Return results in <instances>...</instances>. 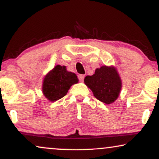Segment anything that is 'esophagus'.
Segmentation results:
<instances>
[{"label": "esophagus", "mask_w": 159, "mask_h": 159, "mask_svg": "<svg viewBox=\"0 0 159 159\" xmlns=\"http://www.w3.org/2000/svg\"><path fill=\"white\" fill-rule=\"evenodd\" d=\"M78 78H79L80 81L82 82V81H83L84 78V75H78Z\"/></svg>", "instance_id": "34e87169"}]
</instances>
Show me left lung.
I'll return each mask as SVG.
<instances>
[{"label": "left lung", "mask_w": 159, "mask_h": 159, "mask_svg": "<svg viewBox=\"0 0 159 159\" xmlns=\"http://www.w3.org/2000/svg\"><path fill=\"white\" fill-rule=\"evenodd\" d=\"M84 82L93 95L106 104L114 103L121 89V78L114 66H103L96 69L94 75L86 76Z\"/></svg>", "instance_id": "left-lung-1"}]
</instances>
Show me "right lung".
<instances>
[{
	"label": "right lung",
	"mask_w": 159,
	"mask_h": 159,
	"mask_svg": "<svg viewBox=\"0 0 159 159\" xmlns=\"http://www.w3.org/2000/svg\"><path fill=\"white\" fill-rule=\"evenodd\" d=\"M78 81L75 73L67 71L65 66L57 65L45 76L42 88L43 95L50 101H58L65 96L71 86Z\"/></svg>",
	"instance_id": "1"
}]
</instances>
